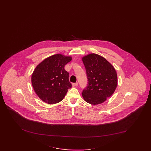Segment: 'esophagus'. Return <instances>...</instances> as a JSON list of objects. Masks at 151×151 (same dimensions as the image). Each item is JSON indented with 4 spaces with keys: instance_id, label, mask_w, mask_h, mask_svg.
Returning <instances> with one entry per match:
<instances>
[{
    "instance_id": "34e87169",
    "label": "esophagus",
    "mask_w": 151,
    "mask_h": 151,
    "mask_svg": "<svg viewBox=\"0 0 151 151\" xmlns=\"http://www.w3.org/2000/svg\"><path fill=\"white\" fill-rule=\"evenodd\" d=\"M78 86V82H76V83H73V87H76Z\"/></svg>"
}]
</instances>
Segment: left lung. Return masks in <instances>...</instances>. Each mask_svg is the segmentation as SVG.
Segmentation results:
<instances>
[{
  "label": "left lung",
  "mask_w": 151,
  "mask_h": 151,
  "mask_svg": "<svg viewBox=\"0 0 151 151\" xmlns=\"http://www.w3.org/2000/svg\"><path fill=\"white\" fill-rule=\"evenodd\" d=\"M88 84L82 92L84 100L93 105L100 104L114 93L117 75L114 67L104 57L90 54L82 58Z\"/></svg>",
  "instance_id": "obj_1"
}]
</instances>
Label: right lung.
I'll use <instances>...</instances> for the list:
<instances>
[{"mask_svg": "<svg viewBox=\"0 0 151 151\" xmlns=\"http://www.w3.org/2000/svg\"><path fill=\"white\" fill-rule=\"evenodd\" d=\"M72 60L71 56L55 54L39 64L32 75V86L37 95L45 103L55 104L63 100L68 89L69 73L65 66Z\"/></svg>", "mask_w": 151, "mask_h": 151, "instance_id": "obj_1", "label": "right lung"}]
</instances>
